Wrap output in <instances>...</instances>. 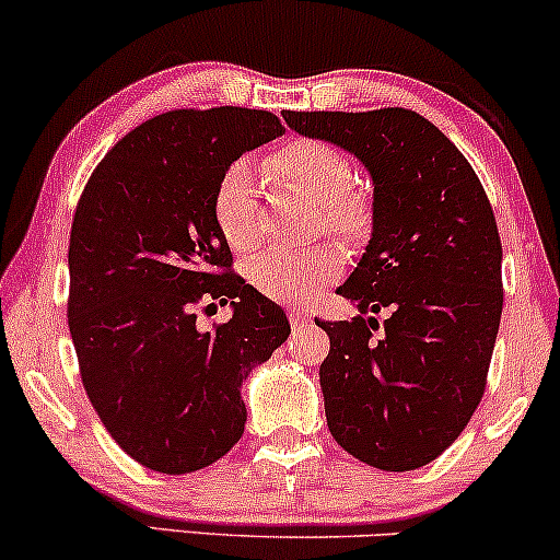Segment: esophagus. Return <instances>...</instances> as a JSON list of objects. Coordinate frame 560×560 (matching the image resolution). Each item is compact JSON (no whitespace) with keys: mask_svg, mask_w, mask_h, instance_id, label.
Segmentation results:
<instances>
[{"mask_svg":"<svg viewBox=\"0 0 560 560\" xmlns=\"http://www.w3.org/2000/svg\"><path fill=\"white\" fill-rule=\"evenodd\" d=\"M305 320H307V313L305 311H289V324H292V326L305 324Z\"/></svg>","mask_w":560,"mask_h":560,"instance_id":"1","label":"esophagus"}]
</instances>
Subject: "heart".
<instances>
[{
  "label": "heart",
  "instance_id": "b5f03b06",
  "mask_svg": "<svg viewBox=\"0 0 560 560\" xmlns=\"http://www.w3.org/2000/svg\"><path fill=\"white\" fill-rule=\"evenodd\" d=\"M273 176L284 178L324 208L331 234L355 240L365 229V208L352 191L355 171L337 147L326 141L300 139L281 147L266 160ZM260 189L253 165L234 163L215 186L213 215L218 231L236 253H249L260 240ZM339 273V255L331 247L268 249L247 262V281L262 298L287 305L311 302Z\"/></svg>",
  "mask_w": 560,
  "mask_h": 560
}]
</instances>
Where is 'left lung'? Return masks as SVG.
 I'll return each instance as SVG.
<instances>
[{
	"mask_svg": "<svg viewBox=\"0 0 560 560\" xmlns=\"http://www.w3.org/2000/svg\"><path fill=\"white\" fill-rule=\"evenodd\" d=\"M289 128L352 152L374 182V234L337 289L361 311L316 320L334 440L382 471L432 464L485 395L503 313V247L468 160L419 113H281ZM389 310L383 334L365 312Z\"/></svg>",
	"mask_w": 560,
	"mask_h": 560,
	"instance_id": "8db88e82",
	"label": "left lung"
}]
</instances>
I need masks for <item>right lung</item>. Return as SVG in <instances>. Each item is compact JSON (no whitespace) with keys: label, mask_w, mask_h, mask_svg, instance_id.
Instances as JSON below:
<instances>
[{"label":"right lung","mask_w":560,"mask_h":560,"mask_svg":"<svg viewBox=\"0 0 560 560\" xmlns=\"http://www.w3.org/2000/svg\"><path fill=\"white\" fill-rule=\"evenodd\" d=\"M284 133L268 110L210 107L144 120L102 158L70 229L68 326L81 382L124 453L191 474L240 442L242 382L289 337L287 313L231 273L213 215L236 158ZM232 318L196 329L199 304Z\"/></svg>","instance_id":"obj_1"}]
</instances>
